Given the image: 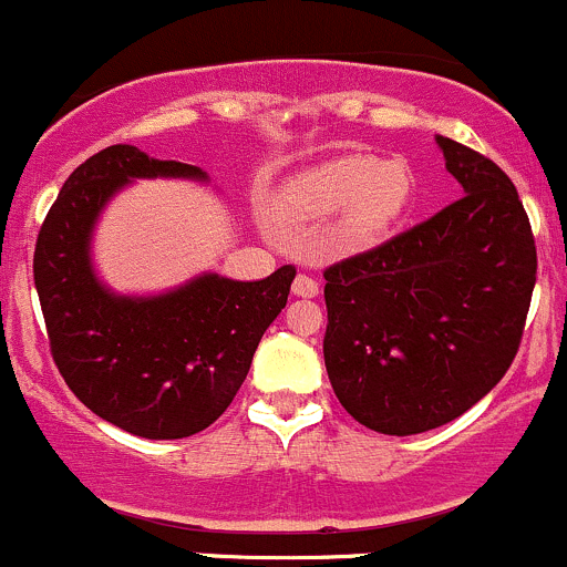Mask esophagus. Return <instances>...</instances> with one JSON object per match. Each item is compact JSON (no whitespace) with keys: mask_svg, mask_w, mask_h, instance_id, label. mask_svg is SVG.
Masks as SVG:
<instances>
[{"mask_svg":"<svg viewBox=\"0 0 567 567\" xmlns=\"http://www.w3.org/2000/svg\"><path fill=\"white\" fill-rule=\"evenodd\" d=\"M291 291H295L297 297H317L319 284L313 281L311 276H306V272H300V276L295 278V284H291Z\"/></svg>","mask_w":567,"mask_h":567,"instance_id":"obj_1","label":"esophagus"}]
</instances>
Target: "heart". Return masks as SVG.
Returning a JSON list of instances; mask_svg holds the SVG:
<instances>
[{"instance_id": "1", "label": "heart", "mask_w": 567, "mask_h": 567, "mask_svg": "<svg viewBox=\"0 0 567 567\" xmlns=\"http://www.w3.org/2000/svg\"><path fill=\"white\" fill-rule=\"evenodd\" d=\"M411 193V173L400 162H378L367 154L336 156L284 189L278 215L289 226H313L344 212L339 243L367 248L400 220Z\"/></svg>"}]
</instances>
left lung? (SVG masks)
Returning <instances> with one entry per match:
<instances>
[{
	"label": "left lung",
	"instance_id": "obj_1",
	"mask_svg": "<svg viewBox=\"0 0 567 567\" xmlns=\"http://www.w3.org/2000/svg\"><path fill=\"white\" fill-rule=\"evenodd\" d=\"M463 198L324 270V367L355 422L416 435L476 405L524 336L537 248L493 159L439 137Z\"/></svg>",
	"mask_w": 567,
	"mask_h": 567
}]
</instances>
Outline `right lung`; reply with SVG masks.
Returning <instances> with one entry per match:
<instances>
[{"instance_id": "obj_1", "label": "right lung", "mask_w": 567, "mask_h": 567, "mask_svg": "<svg viewBox=\"0 0 567 567\" xmlns=\"http://www.w3.org/2000/svg\"><path fill=\"white\" fill-rule=\"evenodd\" d=\"M154 176L206 178L134 145L82 162L38 231L32 272L49 350L76 400L126 433L171 441L200 433L231 405L297 270L286 265L250 284L200 276L159 297L106 291L87 256L95 217L123 184Z\"/></svg>"}]
</instances>
